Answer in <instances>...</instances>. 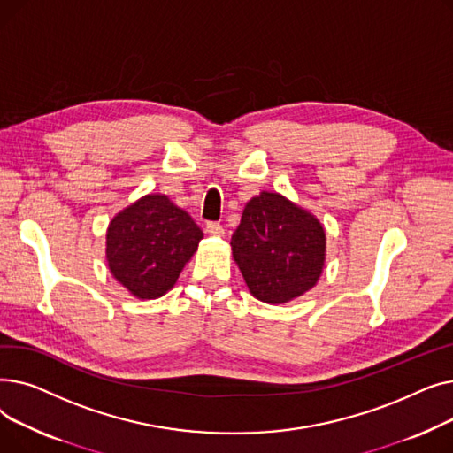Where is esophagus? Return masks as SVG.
<instances>
[{"label": "esophagus", "instance_id": "34e87169", "mask_svg": "<svg viewBox=\"0 0 453 453\" xmlns=\"http://www.w3.org/2000/svg\"><path fill=\"white\" fill-rule=\"evenodd\" d=\"M205 233L211 234V236H224V227L220 224H217V222H209L205 226Z\"/></svg>", "mask_w": 453, "mask_h": 453}]
</instances>
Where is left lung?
Returning a JSON list of instances; mask_svg holds the SVG:
<instances>
[{
	"label": "left lung",
	"instance_id": "1",
	"mask_svg": "<svg viewBox=\"0 0 453 453\" xmlns=\"http://www.w3.org/2000/svg\"><path fill=\"white\" fill-rule=\"evenodd\" d=\"M231 251L250 294L282 304L318 284L326 255L325 227L308 209L263 190L246 203Z\"/></svg>",
	"mask_w": 453,
	"mask_h": 453
}]
</instances>
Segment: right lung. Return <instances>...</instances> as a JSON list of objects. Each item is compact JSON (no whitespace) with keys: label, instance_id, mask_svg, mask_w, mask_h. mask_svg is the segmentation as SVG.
Masks as SVG:
<instances>
[{"label":"right lung","instance_id":"1","mask_svg":"<svg viewBox=\"0 0 453 453\" xmlns=\"http://www.w3.org/2000/svg\"><path fill=\"white\" fill-rule=\"evenodd\" d=\"M202 229L169 196L152 193L119 211L106 229V263L130 296H165L198 250Z\"/></svg>","mask_w":453,"mask_h":453}]
</instances>
